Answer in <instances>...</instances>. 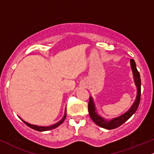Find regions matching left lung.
<instances>
[{
    "mask_svg": "<svg viewBox=\"0 0 154 154\" xmlns=\"http://www.w3.org/2000/svg\"><path fill=\"white\" fill-rule=\"evenodd\" d=\"M131 66L133 73H134V81H135V83L137 86V96H136L135 102L131 107V109L124 114L108 121L96 113V112L95 111L96 109H95L93 99L91 97H90L88 101V113L91 119L98 126L106 128V129H114L123 124L137 110L138 105L140 103V100H141V77H140L139 72L136 68L135 60L134 59H131Z\"/></svg>",
    "mask_w": 154,
    "mask_h": 154,
    "instance_id": "1",
    "label": "left lung"
}]
</instances>
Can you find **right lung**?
<instances>
[{
  "instance_id": "add662e5",
  "label": "right lung",
  "mask_w": 154,
  "mask_h": 154,
  "mask_svg": "<svg viewBox=\"0 0 154 154\" xmlns=\"http://www.w3.org/2000/svg\"><path fill=\"white\" fill-rule=\"evenodd\" d=\"M66 117V108L65 114H64L63 118V119L59 121V122L56 123V124L52 125V126H35V125H31V124H30V123L25 122L24 121H23V120L22 121H23V123H26V124L27 125L28 127H30V128H33V129H34V130L38 131H49V130L54 129V128H57V127L59 126V125H60L63 122L64 120H65Z\"/></svg>"
}]
</instances>
